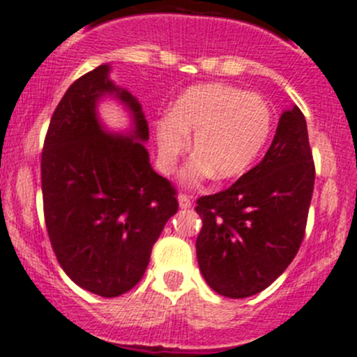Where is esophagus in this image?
<instances>
[{"label": "esophagus", "mask_w": 357, "mask_h": 357, "mask_svg": "<svg viewBox=\"0 0 357 357\" xmlns=\"http://www.w3.org/2000/svg\"><path fill=\"white\" fill-rule=\"evenodd\" d=\"M192 205V198L189 195H178V206H181L182 210H188L191 208Z\"/></svg>", "instance_id": "esophagus-1"}]
</instances>
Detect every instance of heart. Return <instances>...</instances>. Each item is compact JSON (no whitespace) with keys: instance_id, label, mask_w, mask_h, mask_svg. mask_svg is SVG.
<instances>
[{"instance_id":"b5f03b06","label":"heart","mask_w":357,"mask_h":357,"mask_svg":"<svg viewBox=\"0 0 357 357\" xmlns=\"http://www.w3.org/2000/svg\"><path fill=\"white\" fill-rule=\"evenodd\" d=\"M273 128V112L259 94L226 84L189 87L172 114L155 122L161 168L172 172L195 135L196 155L185 165L182 181L198 185L213 176L229 181L256 162Z\"/></svg>"}]
</instances>
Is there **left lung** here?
Listing matches in <instances>:
<instances>
[{
	"instance_id": "1",
	"label": "left lung",
	"mask_w": 357,
	"mask_h": 357,
	"mask_svg": "<svg viewBox=\"0 0 357 357\" xmlns=\"http://www.w3.org/2000/svg\"><path fill=\"white\" fill-rule=\"evenodd\" d=\"M315 166L305 115H280L263 161L231 188L202 196L196 256L206 284L226 298L266 289L298 254L314 192Z\"/></svg>"
}]
</instances>
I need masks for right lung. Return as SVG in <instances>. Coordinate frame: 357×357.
I'll use <instances>...</instances> for the list:
<instances>
[{"instance_id":"add662e5","label":"right lung","mask_w":357,"mask_h":357,"mask_svg":"<svg viewBox=\"0 0 357 357\" xmlns=\"http://www.w3.org/2000/svg\"><path fill=\"white\" fill-rule=\"evenodd\" d=\"M101 64L82 75L54 110L42 152V195L61 268L82 289L115 298L140 282L178 202L172 182L149 161L142 105ZM107 93L134 115L130 135L108 134L97 121L96 103Z\"/></svg>"}]
</instances>
